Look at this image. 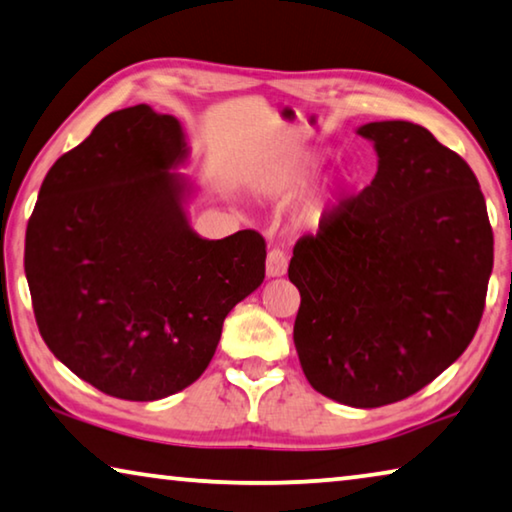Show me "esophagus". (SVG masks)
<instances>
[{
    "label": "esophagus",
    "mask_w": 512,
    "mask_h": 512,
    "mask_svg": "<svg viewBox=\"0 0 512 512\" xmlns=\"http://www.w3.org/2000/svg\"><path fill=\"white\" fill-rule=\"evenodd\" d=\"M287 273V255L282 250L273 248L269 255H266V275L269 278H280V275Z\"/></svg>",
    "instance_id": "34e87169"
}]
</instances>
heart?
I'll return each instance as SVG.
<instances>
[{
	"label": "heart",
	"instance_id": "heart-1",
	"mask_svg": "<svg viewBox=\"0 0 512 512\" xmlns=\"http://www.w3.org/2000/svg\"><path fill=\"white\" fill-rule=\"evenodd\" d=\"M323 161L326 157L319 150H305L289 154L285 159L271 161L257 170L255 182L266 196L273 198H291L296 193L305 191L316 177H319ZM339 191V182H328L307 193V196L298 202L294 221L305 227V230H316L330 212V207L335 205Z\"/></svg>",
	"mask_w": 512,
	"mask_h": 512
}]
</instances>
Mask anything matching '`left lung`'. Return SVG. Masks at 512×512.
I'll return each instance as SVG.
<instances>
[{
	"label": "left lung",
	"mask_w": 512,
	"mask_h": 512,
	"mask_svg": "<svg viewBox=\"0 0 512 512\" xmlns=\"http://www.w3.org/2000/svg\"><path fill=\"white\" fill-rule=\"evenodd\" d=\"M378 173L303 237L294 344L310 385L351 408L408 399L474 339L492 273V227L467 161L408 120L355 129Z\"/></svg>",
	"instance_id": "1"
}]
</instances>
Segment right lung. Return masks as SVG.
Instances as JSON below:
<instances>
[{"instance_id": "add662e5", "label": "right lung", "mask_w": 512, "mask_h": 512, "mask_svg": "<svg viewBox=\"0 0 512 512\" xmlns=\"http://www.w3.org/2000/svg\"><path fill=\"white\" fill-rule=\"evenodd\" d=\"M182 123L148 104L109 113L40 186L24 273L40 335L100 392L157 401L202 376L225 316L264 282L255 230L205 239Z\"/></svg>"}]
</instances>
